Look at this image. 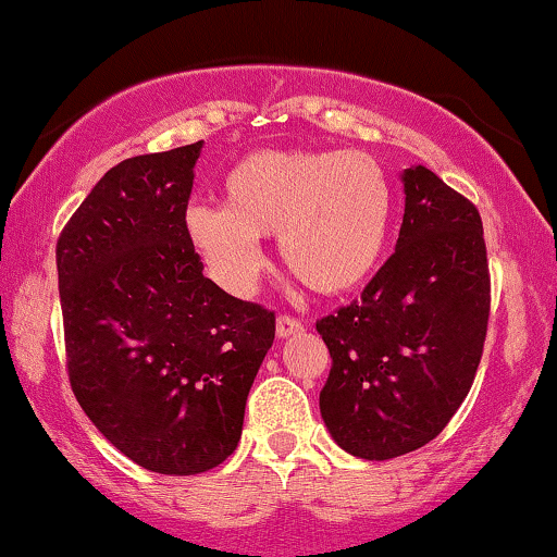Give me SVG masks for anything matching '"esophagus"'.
<instances>
[{
	"mask_svg": "<svg viewBox=\"0 0 557 557\" xmlns=\"http://www.w3.org/2000/svg\"><path fill=\"white\" fill-rule=\"evenodd\" d=\"M301 330H304V324L299 322V319H294V317H288V314H281L276 319V334H278L281 339L292 337V334H299Z\"/></svg>",
	"mask_w": 557,
	"mask_h": 557,
	"instance_id": "obj_1",
	"label": "esophagus"
}]
</instances>
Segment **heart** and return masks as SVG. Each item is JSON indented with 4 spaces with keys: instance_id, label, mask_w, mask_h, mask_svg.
Returning a JSON list of instances; mask_svg holds the SVG:
<instances>
[{
    "instance_id": "b5f03b06",
    "label": "heart",
    "mask_w": 557,
    "mask_h": 557,
    "mask_svg": "<svg viewBox=\"0 0 557 557\" xmlns=\"http://www.w3.org/2000/svg\"><path fill=\"white\" fill-rule=\"evenodd\" d=\"M393 185L364 151L258 149L223 177V205L195 202L185 235L210 276L246 296L263 271L261 240L276 235L278 256L322 296L360 288L385 253Z\"/></svg>"
}]
</instances>
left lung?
<instances>
[{"instance_id": "8db88e82", "label": "left lung", "mask_w": 557, "mask_h": 557, "mask_svg": "<svg viewBox=\"0 0 557 557\" xmlns=\"http://www.w3.org/2000/svg\"><path fill=\"white\" fill-rule=\"evenodd\" d=\"M395 253L362 299L317 322L332 357L319 410L347 454L385 461L438 436L467 398L490 322L474 202L423 164L403 172Z\"/></svg>"}]
</instances>
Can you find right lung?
I'll use <instances>...</instances> for the list:
<instances>
[{
  "label": "right lung",
  "mask_w": 557,
  "mask_h": 557,
  "mask_svg": "<svg viewBox=\"0 0 557 557\" xmlns=\"http://www.w3.org/2000/svg\"><path fill=\"white\" fill-rule=\"evenodd\" d=\"M202 141L111 166L58 238L67 377L121 454L189 476L235 451L276 317L202 276L185 235Z\"/></svg>",
  "instance_id": "right-lung-1"
}]
</instances>
